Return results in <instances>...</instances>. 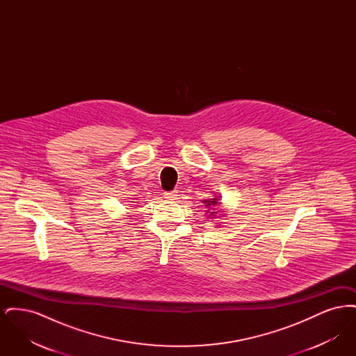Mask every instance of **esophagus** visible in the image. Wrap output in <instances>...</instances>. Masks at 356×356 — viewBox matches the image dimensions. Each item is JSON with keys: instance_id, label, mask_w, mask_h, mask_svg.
I'll return each mask as SVG.
<instances>
[{"instance_id": "34e87169", "label": "esophagus", "mask_w": 356, "mask_h": 356, "mask_svg": "<svg viewBox=\"0 0 356 356\" xmlns=\"http://www.w3.org/2000/svg\"><path fill=\"white\" fill-rule=\"evenodd\" d=\"M179 195H177V191H170V192H164V197L167 199V200H175L176 197H177Z\"/></svg>"}]
</instances>
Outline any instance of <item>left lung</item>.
Returning <instances> with one entry per match:
<instances>
[{"instance_id": "1", "label": "left lung", "mask_w": 356, "mask_h": 356, "mask_svg": "<svg viewBox=\"0 0 356 356\" xmlns=\"http://www.w3.org/2000/svg\"><path fill=\"white\" fill-rule=\"evenodd\" d=\"M203 203L205 204L208 208H209V209H207V213H209V216H208L209 219H215V216H216L218 213H220V212H219V209H218V211H215V208H211L212 205H218V204H221L219 203V199H218V196H216V197H212V199H208V200H203ZM209 210L211 211V213L209 212Z\"/></svg>"}]
</instances>
